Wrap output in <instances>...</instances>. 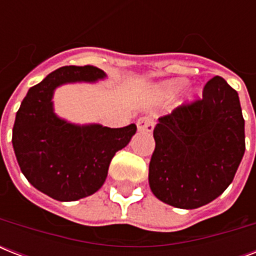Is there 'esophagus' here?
<instances>
[{
  "label": "esophagus",
  "mask_w": 256,
  "mask_h": 256,
  "mask_svg": "<svg viewBox=\"0 0 256 256\" xmlns=\"http://www.w3.org/2000/svg\"><path fill=\"white\" fill-rule=\"evenodd\" d=\"M136 128L140 132H152L154 130V120L148 116H144L136 120Z\"/></svg>",
  "instance_id": "obj_1"
}]
</instances>
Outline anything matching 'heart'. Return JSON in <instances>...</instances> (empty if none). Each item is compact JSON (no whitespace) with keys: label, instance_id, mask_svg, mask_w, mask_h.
<instances>
[{"label":"heart","instance_id":"1","mask_svg":"<svg viewBox=\"0 0 256 256\" xmlns=\"http://www.w3.org/2000/svg\"><path fill=\"white\" fill-rule=\"evenodd\" d=\"M184 84H186L184 80H171V81L164 82V85L160 86V90H162V92H164V96H174L175 92H178V90H180V88L184 86Z\"/></svg>","mask_w":256,"mask_h":256}]
</instances>
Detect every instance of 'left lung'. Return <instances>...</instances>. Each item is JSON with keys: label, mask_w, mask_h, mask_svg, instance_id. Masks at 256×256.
<instances>
[{"label": "left lung", "mask_w": 256, "mask_h": 256, "mask_svg": "<svg viewBox=\"0 0 256 256\" xmlns=\"http://www.w3.org/2000/svg\"><path fill=\"white\" fill-rule=\"evenodd\" d=\"M200 100L160 116L148 164L152 194L178 208H198L230 186L244 154V120L238 92L211 78Z\"/></svg>", "instance_id": "obj_1"}]
</instances>
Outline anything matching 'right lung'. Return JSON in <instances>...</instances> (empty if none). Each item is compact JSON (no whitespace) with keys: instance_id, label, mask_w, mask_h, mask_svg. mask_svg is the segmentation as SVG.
Segmentation results:
<instances>
[{"instance_id":"add662e5","label":"right lung","mask_w":256,"mask_h":256,"mask_svg":"<svg viewBox=\"0 0 256 256\" xmlns=\"http://www.w3.org/2000/svg\"><path fill=\"white\" fill-rule=\"evenodd\" d=\"M104 77L96 66H64L30 88L18 108L12 142L20 168L37 190L56 200H78L100 190L112 156L136 132L134 124L78 126L54 114L56 88Z\"/></svg>"}]
</instances>
